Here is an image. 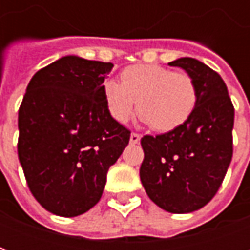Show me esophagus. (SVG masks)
I'll list each match as a JSON object with an SVG mask.
<instances>
[{
	"instance_id": "1",
	"label": "esophagus",
	"mask_w": 250,
	"mask_h": 250,
	"mask_svg": "<svg viewBox=\"0 0 250 250\" xmlns=\"http://www.w3.org/2000/svg\"><path fill=\"white\" fill-rule=\"evenodd\" d=\"M141 142V135L139 134H135V132H132L130 135V143L131 145H136V143H139Z\"/></svg>"
}]
</instances>
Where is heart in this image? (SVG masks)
<instances>
[{
	"mask_svg": "<svg viewBox=\"0 0 250 250\" xmlns=\"http://www.w3.org/2000/svg\"><path fill=\"white\" fill-rule=\"evenodd\" d=\"M103 98L109 115L118 123H127L138 111L154 130L167 132L178 128L190 118L197 103L191 77L155 64L127 66L120 83L107 79Z\"/></svg>",
	"mask_w": 250,
	"mask_h": 250,
	"instance_id": "heart-1",
	"label": "heart"
}]
</instances>
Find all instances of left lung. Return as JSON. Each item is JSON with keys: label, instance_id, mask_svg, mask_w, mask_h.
<instances>
[{"label": "left lung", "instance_id": "left-lung-1", "mask_svg": "<svg viewBox=\"0 0 250 250\" xmlns=\"http://www.w3.org/2000/svg\"><path fill=\"white\" fill-rule=\"evenodd\" d=\"M168 65L193 79L197 103L184 125L141 139L145 159L141 181L161 209L185 214L204 208L220 188L233 155L234 108L222 77L191 57Z\"/></svg>", "mask_w": 250, "mask_h": 250}]
</instances>
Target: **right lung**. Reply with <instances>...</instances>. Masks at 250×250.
<instances>
[{"instance_id":"right-lung-1","label":"right lung","mask_w":250,"mask_h":250,"mask_svg":"<svg viewBox=\"0 0 250 250\" xmlns=\"http://www.w3.org/2000/svg\"><path fill=\"white\" fill-rule=\"evenodd\" d=\"M114 64L68 55L36 72L19 111V159L39 204L76 217L102 198L130 131L112 119L103 83Z\"/></svg>"}]
</instances>
